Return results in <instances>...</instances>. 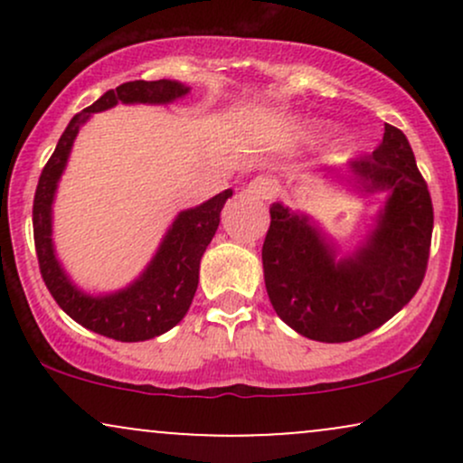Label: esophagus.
Wrapping results in <instances>:
<instances>
[{"mask_svg": "<svg viewBox=\"0 0 463 463\" xmlns=\"http://www.w3.org/2000/svg\"><path fill=\"white\" fill-rule=\"evenodd\" d=\"M243 194H246L248 198H254V200H269L274 195V183L269 178L259 176V178L250 180V183L246 184V189H243Z\"/></svg>", "mask_w": 463, "mask_h": 463, "instance_id": "obj_1", "label": "esophagus"}]
</instances>
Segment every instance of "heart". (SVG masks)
Returning a JSON list of instances; mask_svg holds the SVG:
<instances>
[{"label":"heart","instance_id":"obj_1","mask_svg":"<svg viewBox=\"0 0 463 463\" xmlns=\"http://www.w3.org/2000/svg\"><path fill=\"white\" fill-rule=\"evenodd\" d=\"M307 130H311V132H320V130H322V126H320V124H307Z\"/></svg>","mask_w":463,"mask_h":463}]
</instances>
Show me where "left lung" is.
Listing matches in <instances>:
<instances>
[{"label": "left lung", "mask_w": 463, "mask_h": 463, "mask_svg": "<svg viewBox=\"0 0 463 463\" xmlns=\"http://www.w3.org/2000/svg\"><path fill=\"white\" fill-rule=\"evenodd\" d=\"M337 184L354 198L383 194L359 246L337 243L305 211L269 206L263 279L276 316L316 342L339 344L394 317L422 283L433 232V204L407 137L385 124L381 146L348 165Z\"/></svg>", "instance_id": "1"}]
</instances>
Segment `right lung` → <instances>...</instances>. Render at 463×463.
Wrapping results in <instances>:
<instances>
[{"label": "right lung", "instance_id": "obj_1", "mask_svg": "<svg viewBox=\"0 0 463 463\" xmlns=\"http://www.w3.org/2000/svg\"><path fill=\"white\" fill-rule=\"evenodd\" d=\"M189 91L191 87L178 80H135L106 91L98 102L69 121L36 187L32 224L36 257L47 289L71 320L117 342H146L167 333L183 320L198 289L202 254L220 226V213L232 195V189L180 211L163 235L150 263L132 283L110 294H89L69 279L56 257L52 224L58 183L65 174L80 128L91 119L93 113H102L117 104H172Z\"/></svg>", "mask_w": 463, "mask_h": 463}]
</instances>
